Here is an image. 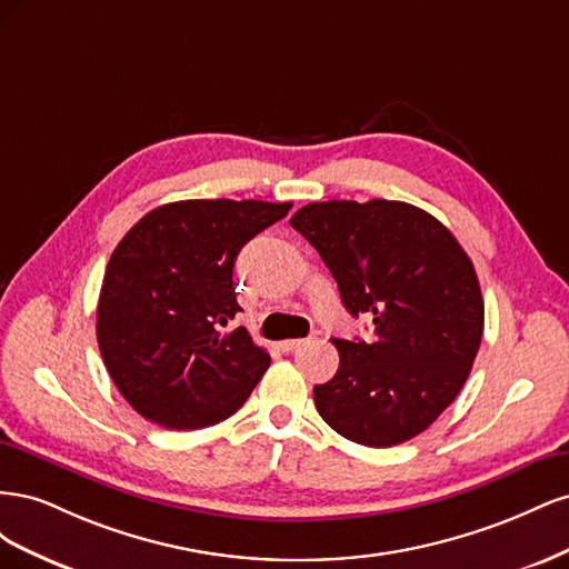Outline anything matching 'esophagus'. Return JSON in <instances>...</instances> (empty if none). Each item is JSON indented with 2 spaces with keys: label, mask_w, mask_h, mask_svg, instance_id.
<instances>
[{
  "label": "esophagus",
  "mask_w": 569,
  "mask_h": 569,
  "mask_svg": "<svg viewBox=\"0 0 569 569\" xmlns=\"http://www.w3.org/2000/svg\"><path fill=\"white\" fill-rule=\"evenodd\" d=\"M303 343H306V339H284V341H280V349L291 353V351H297L299 347H303Z\"/></svg>",
  "instance_id": "1"
}]
</instances>
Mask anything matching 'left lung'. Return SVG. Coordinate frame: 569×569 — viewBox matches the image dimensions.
<instances>
[{"label":"left lung","mask_w":569,"mask_h":569,"mask_svg":"<svg viewBox=\"0 0 569 569\" xmlns=\"http://www.w3.org/2000/svg\"><path fill=\"white\" fill-rule=\"evenodd\" d=\"M375 337L335 339L339 370L316 385L320 418L349 441L387 449L432 425L472 370L485 301L449 228L403 201H318L291 216Z\"/></svg>","instance_id":"8db88e82"}]
</instances>
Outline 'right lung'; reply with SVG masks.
I'll return each instance as SVG.
<instances>
[{
	"label": "right lung",
	"instance_id": "right-lung-1",
	"mask_svg": "<svg viewBox=\"0 0 569 569\" xmlns=\"http://www.w3.org/2000/svg\"><path fill=\"white\" fill-rule=\"evenodd\" d=\"M291 203L187 199L149 211L120 239L97 306V341L123 399L166 429L230 418L270 366L247 327L232 270Z\"/></svg>",
	"mask_w": 569,
	"mask_h": 569
}]
</instances>
